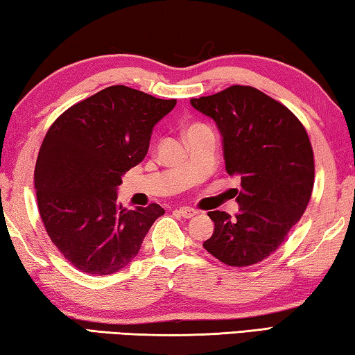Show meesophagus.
Returning a JSON list of instances; mask_svg holds the SVG:
<instances>
[{"label": "esophagus", "instance_id": "34e87169", "mask_svg": "<svg viewBox=\"0 0 355 355\" xmlns=\"http://www.w3.org/2000/svg\"><path fill=\"white\" fill-rule=\"evenodd\" d=\"M176 214H178V216L184 217V218H191V217H195L196 214H198V211H196V209H193V207L184 206V207L176 209Z\"/></svg>", "mask_w": 355, "mask_h": 355}]
</instances>
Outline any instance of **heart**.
I'll use <instances>...</instances> for the list:
<instances>
[{
    "mask_svg": "<svg viewBox=\"0 0 355 355\" xmlns=\"http://www.w3.org/2000/svg\"><path fill=\"white\" fill-rule=\"evenodd\" d=\"M201 127H205V125H201V124H193V125H190L189 129H187V132H185V135H187V133H190V132L196 130V129H201Z\"/></svg>",
    "mask_w": 355,
    "mask_h": 355,
    "instance_id": "obj_1",
    "label": "heart"
}]
</instances>
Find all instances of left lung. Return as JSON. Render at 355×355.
Listing matches in <instances>:
<instances>
[{"mask_svg":"<svg viewBox=\"0 0 355 355\" xmlns=\"http://www.w3.org/2000/svg\"><path fill=\"white\" fill-rule=\"evenodd\" d=\"M191 107L216 121L223 137L226 171L241 178L239 212L212 211L214 234L202 243L231 267L269 258L309 206L315 157L304 124L291 110L253 86H230L191 98Z\"/></svg>","mask_w":355,"mask_h":355,"instance_id":"8db88e82","label":"left lung"}]
</instances>
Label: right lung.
<instances>
[{"instance_id":"right-lung-1","label":"right lung","mask_w":355,"mask_h":355,"mask_svg":"<svg viewBox=\"0 0 355 355\" xmlns=\"http://www.w3.org/2000/svg\"><path fill=\"white\" fill-rule=\"evenodd\" d=\"M176 105L116 85L67 108L39 149L34 189L46 234L89 275L114 274L137 257L164 207L129 211L116 201L121 176L148 154L153 127Z\"/></svg>"}]
</instances>
